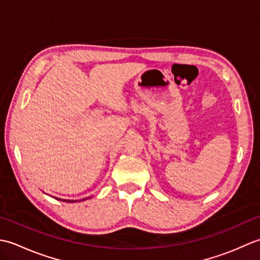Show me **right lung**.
<instances>
[{"instance_id":"add662e5","label":"right lung","mask_w":260,"mask_h":260,"mask_svg":"<svg viewBox=\"0 0 260 260\" xmlns=\"http://www.w3.org/2000/svg\"><path fill=\"white\" fill-rule=\"evenodd\" d=\"M54 198V197H53ZM54 199H57V200H60V201H63V202H70V203H73V202H76L77 200H66V199H60V198H54ZM87 199H89V198H85V199H82L81 201H84V200H87Z\"/></svg>"}]
</instances>
